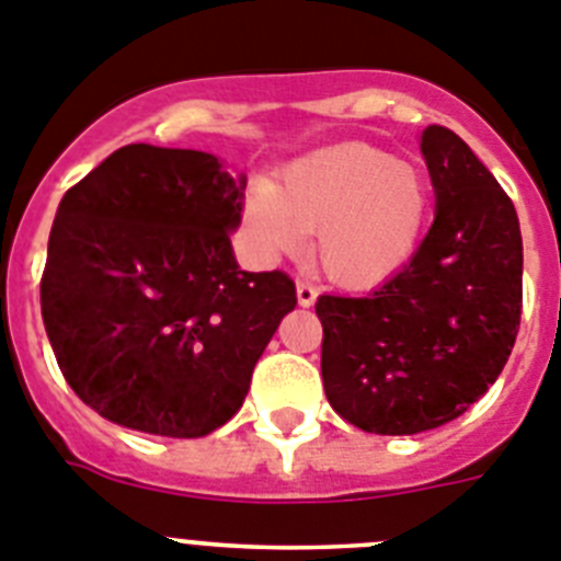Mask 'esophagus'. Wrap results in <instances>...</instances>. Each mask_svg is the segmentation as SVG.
I'll return each mask as SVG.
<instances>
[{
  "mask_svg": "<svg viewBox=\"0 0 561 561\" xmlns=\"http://www.w3.org/2000/svg\"><path fill=\"white\" fill-rule=\"evenodd\" d=\"M296 299H299V305H301V307L316 305V299H318V287H316V285H310V282L299 279V282H296Z\"/></svg>",
  "mask_w": 561,
  "mask_h": 561,
  "instance_id": "1",
  "label": "esophagus"
}]
</instances>
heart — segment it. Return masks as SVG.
<instances>
[{"label":"heart","instance_id":"b5f03b06","mask_svg":"<svg viewBox=\"0 0 561 561\" xmlns=\"http://www.w3.org/2000/svg\"><path fill=\"white\" fill-rule=\"evenodd\" d=\"M431 209L422 170L368 145H335L293 161L279 181H254L243 201L265 254H296L316 234L327 279L363 290L391 279L416 251Z\"/></svg>","mask_w":561,"mask_h":561}]
</instances>
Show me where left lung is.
I'll return each instance as SVG.
<instances>
[{"instance_id": "left-lung-1", "label": "left lung", "mask_w": 561, "mask_h": 561, "mask_svg": "<svg viewBox=\"0 0 561 561\" xmlns=\"http://www.w3.org/2000/svg\"><path fill=\"white\" fill-rule=\"evenodd\" d=\"M436 193L431 231L375 293L318 296L321 377L350 425L413 436L461 416L514 350L523 237L512 198L442 125L422 130Z\"/></svg>"}]
</instances>
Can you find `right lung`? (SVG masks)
<instances>
[{
	"label": "right lung",
	"mask_w": 561,
	"mask_h": 561,
	"mask_svg": "<svg viewBox=\"0 0 561 561\" xmlns=\"http://www.w3.org/2000/svg\"><path fill=\"white\" fill-rule=\"evenodd\" d=\"M245 179L201 150L125 145L69 186L42 316L60 371L108 422L198 438L226 425L282 318L285 271H240Z\"/></svg>",
	"instance_id": "1"
}]
</instances>
